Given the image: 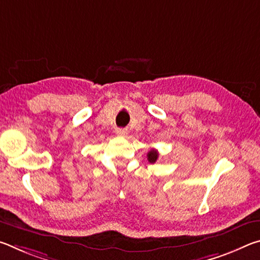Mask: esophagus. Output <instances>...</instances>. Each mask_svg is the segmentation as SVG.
<instances>
[{
    "label": "esophagus",
    "mask_w": 260,
    "mask_h": 260,
    "mask_svg": "<svg viewBox=\"0 0 260 260\" xmlns=\"http://www.w3.org/2000/svg\"><path fill=\"white\" fill-rule=\"evenodd\" d=\"M116 133L119 135V136H127V134H128V132H127L126 128H117L116 129Z\"/></svg>",
    "instance_id": "esophagus-1"
}]
</instances>
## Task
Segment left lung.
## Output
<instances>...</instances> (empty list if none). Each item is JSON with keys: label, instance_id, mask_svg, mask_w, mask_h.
<instances>
[{"label": "left lung", "instance_id": "obj_1", "mask_svg": "<svg viewBox=\"0 0 260 260\" xmlns=\"http://www.w3.org/2000/svg\"><path fill=\"white\" fill-rule=\"evenodd\" d=\"M147 157H148V160L150 162H156L158 159V151L155 150V149H151V150L148 152Z\"/></svg>", "mask_w": 260, "mask_h": 260}]
</instances>
